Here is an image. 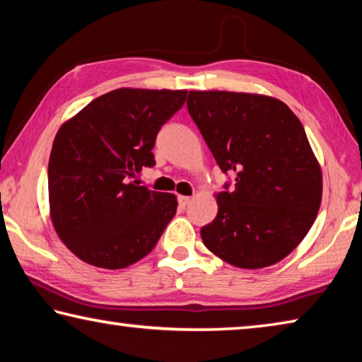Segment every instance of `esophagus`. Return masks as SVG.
Returning a JSON list of instances; mask_svg holds the SVG:
<instances>
[{
  "label": "esophagus",
  "instance_id": "esophagus-1",
  "mask_svg": "<svg viewBox=\"0 0 362 362\" xmlns=\"http://www.w3.org/2000/svg\"><path fill=\"white\" fill-rule=\"evenodd\" d=\"M189 196H179V204H180V207H187L188 204H189Z\"/></svg>",
  "mask_w": 362,
  "mask_h": 362
}]
</instances>
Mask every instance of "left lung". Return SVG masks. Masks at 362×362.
Returning <instances> with one entry per match:
<instances>
[{"label": "left lung", "mask_w": 362, "mask_h": 362, "mask_svg": "<svg viewBox=\"0 0 362 362\" xmlns=\"http://www.w3.org/2000/svg\"><path fill=\"white\" fill-rule=\"evenodd\" d=\"M187 108L218 168L235 177L201 228L204 246L238 268L283 260L315 223L322 196L302 122L284 102L259 94L189 90Z\"/></svg>", "instance_id": "8db88e82"}]
</instances>
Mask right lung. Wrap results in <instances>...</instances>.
Returning <instances> with one entry per match:
<instances>
[{"label":"right lung","instance_id":"obj_1","mask_svg":"<svg viewBox=\"0 0 362 362\" xmlns=\"http://www.w3.org/2000/svg\"><path fill=\"white\" fill-rule=\"evenodd\" d=\"M187 90L115 89L60 127L47 168L51 220L89 265L119 269L150 254L177 211V198L139 185L155 166L153 146Z\"/></svg>","mask_w":362,"mask_h":362}]
</instances>
